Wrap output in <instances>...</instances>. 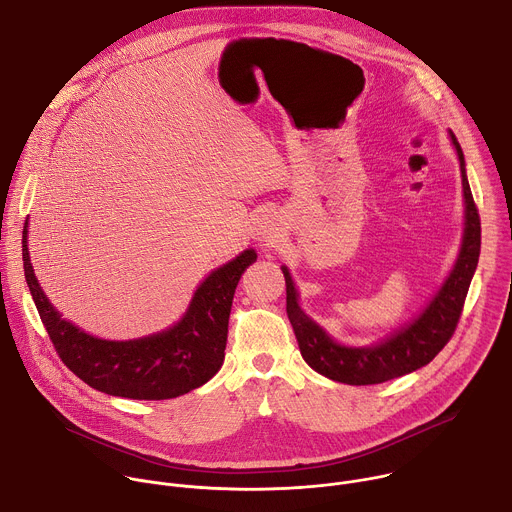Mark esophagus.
I'll return each mask as SVG.
<instances>
[{"label":"esophagus","mask_w":512,"mask_h":512,"mask_svg":"<svg viewBox=\"0 0 512 512\" xmlns=\"http://www.w3.org/2000/svg\"><path fill=\"white\" fill-rule=\"evenodd\" d=\"M281 237H283V235H281V227L277 225V221H275L273 216L265 214V216L259 218L257 229H255V239H257L263 247H273V245H277Z\"/></svg>","instance_id":"1"}]
</instances>
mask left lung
<instances>
[{
  "instance_id": "8db88e82",
  "label": "left lung",
  "mask_w": 512,
  "mask_h": 512,
  "mask_svg": "<svg viewBox=\"0 0 512 512\" xmlns=\"http://www.w3.org/2000/svg\"><path fill=\"white\" fill-rule=\"evenodd\" d=\"M462 174L464 192V233L458 257L425 308L405 326L389 336L364 346H350L334 340L326 328L312 320L300 306L298 287L291 273L281 265L287 294V318L296 332L300 352L310 367L344 385H377L409 375L435 358L452 338L470 281L480 257V216L466 176V162L456 135L450 131Z\"/></svg>"
}]
</instances>
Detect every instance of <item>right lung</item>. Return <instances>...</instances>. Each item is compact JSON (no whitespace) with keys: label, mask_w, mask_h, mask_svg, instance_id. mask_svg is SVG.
Segmentation results:
<instances>
[{"label":"right lung","mask_w":512,"mask_h":512,"mask_svg":"<svg viewBox=\"0 0 512 512\" xmlns=\"http://www.w3.org/2000/svg\"><path fill=\"white\" fill-rule=\"evenodd\" d=\"M24 275L40 320L66 367L89 387L125 399H174L202 387L223 367L229 316L255 249L212 269L196 287L182 318L162 332L133 340H105L64 320L38 283L28 251V221L22 237Z\"/></svg>","instance_id":"right-lung-1"}]
</instances>
